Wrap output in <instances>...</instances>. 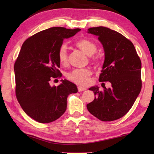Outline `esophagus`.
Wrapping results in <instances>:
<instances>
[{"instance_id": "1", "label": "esophagus", "mask_w": 154, "mask_h": 154, "mask_svg": "<svg viewBox=\"0 0 154 154\" xmlns=\"http://www.w3.org/2000/svg\"><path fill=\"white\" fill-rule=\"evenodd\" d=\"M77 89H78V91H79V92H83V91H84V90H86L85 88H83L82 86H78L77 87Z\"/></svg>"}]
</instances>
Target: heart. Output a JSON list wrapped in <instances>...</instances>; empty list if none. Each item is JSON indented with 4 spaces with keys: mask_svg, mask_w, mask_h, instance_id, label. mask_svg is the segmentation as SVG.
I'll return each mask as SVG.
<instances>
[{
    "mask_svg": "<svg viewBox=\"0 0 154 154\" xmlns=\"http://www.w3.org/2000/svg\"><path fill=\"white\" fill-rule=\"evenodd\" d=\"M75 45L89 56L93 55L97 51L96 44L94 41L85 37L78 39L75 43ZM58 58L60 63L63 66H66L69 64V54H68L66 45L65 44H62L59 48L58 50ZM92 60L94 63L98 62V58L96 57H92ZM92 74V72L89 68L76 69L68 72L66 78L77 85H87L90 82Z\"/></svg>",
    "mask_w": 154,
    "mask_h": 154,
    "instance_id": "heart-1",
    "label": "heart"
}]
</instances>
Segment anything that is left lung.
Here are the masks:
<instances>
[{"instance_id":"8db88e82","label":"left lung","mask_w":154,"mask_h":154,"mask_svg":"<svg viewBox=\"0 0 154 154\" xmlns=\"http://www.w3.org/2000/svg\"><path fill=\"white\" fill-rule=\"evenodd\" d=\"M88 32L98 36L105 50L99 82H110L111 88L102 92L90 88L96 96L87 109L101 121L116 120L129 111L141 90V61L133 43L122 34L103 26L88 28Z\"/></svg>"}]
</instances>
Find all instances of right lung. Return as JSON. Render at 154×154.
I'll use <instances>...</instances> for the list:
<instances>
[{
  "label": "right lung",
  "instance_id": "add662e5",
  "mask_svg": "<svg viewBox=\"0 0 154 154\" xmlns=\"http://www.w3.org/2000/svg\"><path fill=\"white\" fill-rule=\"evenodd\" d=\"M81 29L52 27L40 31L26 40L14 64L15 95L21 107L39 123H50L66 109L67 97L77 92L75 84L62 80L51 87L52 79L60 78L58 50L64 38L74 36Z\"/></svg>",
  "mask_w": 154,
  "mask_h": 154
}]
</instances>
